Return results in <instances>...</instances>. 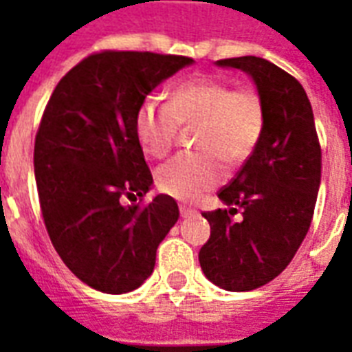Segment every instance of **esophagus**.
I'll list each match as a JSON object with an SVG mask.
<instances>
[{
  "label": "esophagus",
  "instance_id": "obj_1",
  "mask_svg": "<svg viewBox=\"0 0 352 352\" xmlns=\"http://www.w3.org/2000/svg\"><path fill=\"white\" fill-rule=\"evenodd\" d=\"M179 214H182V217H191V215L197 214V210L187 206V204H179Z\"/></svg>",
  "mask_w": 352,
  "mask_h": 352
}]
</instances>
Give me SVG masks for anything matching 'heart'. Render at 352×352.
Masks as SVG:
<instances>
[{"instance_id":"1","label":"heart","mask_w":352,"mask_h":352,"mask_svg":"<svg viewBox=\"0 0 352 352\" xmlns=\"http://www.w3.org/2000/svg\"><path fill=\"white\" fill-rule=\"evenodd\" d=\"M264 104L250 88L232 89L214 78H193L179 84L161 104L148 99L135 118L142 150L151 157H165L178 138L179 125L201 123L197 148L201 153H182L159 166L157 186L179 201H195L223 178L221 159L238 165L257 148L264 131Z\"/></svg>"}]
</instances>
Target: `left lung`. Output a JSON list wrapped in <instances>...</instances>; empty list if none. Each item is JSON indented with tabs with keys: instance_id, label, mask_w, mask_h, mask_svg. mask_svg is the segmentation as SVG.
<instances>
[{
	"instance_id": "obj_1",
	"label": "left lung",
	"mask_w": 352,
	"mask_h": 352,
	"mask_svg": "<svg viewBox=\"0 0 352 352\" xmlns=\"http://www.w3.org/2000/svg\"><path fill=\"white\" fill-rule=\"evenodd\" d=\"M215 65L250 74L266 120L257 148L219 191L227 208L202 214L210 240L199 263L225 291H253L278 278L306 238L320 186V146L311 102L294 76L255 56Z\"/></svg>"
}]
</instances>
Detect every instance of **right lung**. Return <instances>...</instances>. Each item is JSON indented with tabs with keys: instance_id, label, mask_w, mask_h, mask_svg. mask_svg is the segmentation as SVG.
Returning a JSON list of instances; mask_svg holds the SVG:
<instances>
[{
	"instance_id": "1",
	"label": "right lung",
	"mask_w": 352,
	"mask_h": 352,
	"mask_svg": "<svg viewBox=\"0 0 352 352\" xmlns=\"http://www.w3.org/2000/svg\"><path fill=\"white\" fill-rule=\"evenodd\" d=\"M186 56L91 54L54 89L35 137V182L46 230L76 278L109 294L138 289L155 266L159 243L178 221L173 197H144L153 178L135 131L148 95Z\"/></svg>"
}]
</instances>
